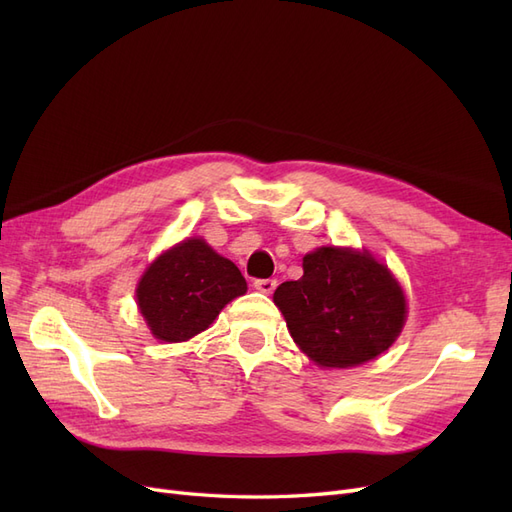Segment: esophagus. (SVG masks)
<instances>
[{"label": "esophagus", "mask_w": 512, "mask_h": 512, "mask_svg": "<svg viewBox=\"0 0 512 512\" xmlns=\"http://www.w3.org/2000/svg\"><path fill=\"white\" fill-rule=\"evenodd\" d=\"M275 286H277L275 280H256V282H254V288H256L258 292H265V294H271V292L275 290Z\"/></svg>", "instance_id": "34e87169"}]
</instances>
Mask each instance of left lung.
I'll return each mask as SVG.
<instances>
[{"label":"left lung","instance_id":"1","mask_svg":"<svg viewBox=\"0 0 512 512\" xmlns=\"http://www.w3.org/2000/svg\"><path fill=\"white\" fill-rule=\"evenodd\" d=\"M273 303L288 331L320 367L363 365L389 350L406 322V297L393 273L367 250L318 247L303 277L277 286Z\"/></svg>","mask_w":512,"mask_h":512}]
</instances>
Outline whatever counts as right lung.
<instances>
[{
  "label": "right lung",
  "mask_w": 512,
  "mask_h": 512,
  "mask_svg": "<svg viewBox=\"0 0 512 512\" xmlns=\"http://www.w3.org/2000/svg\"><path fill=\"white\" fill-rule=\"evenodd\" d=\"M247 284L235 262L192 237L151 262L136 286V303L151 335L177 344L205 331Z\"/></svg>",
  "instance_id": "right-lung-1"
}]
</instances>
